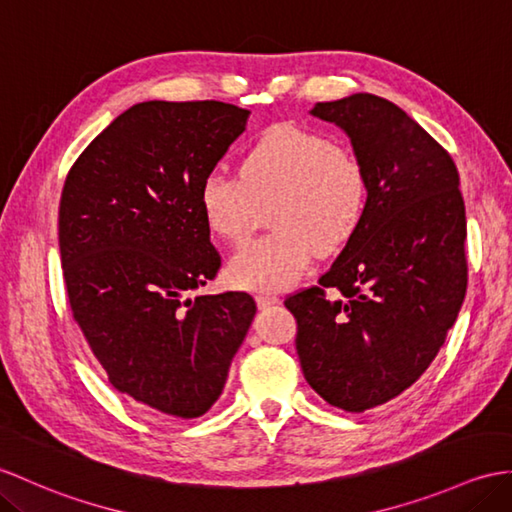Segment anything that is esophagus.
Here are the masks:
<instances>
[{
	"mask_svg": "<svg viewBox=\"0 0 512 512\" xmlns=\"http://www.w3.org/2000/svg\"><path fill=\"white\" fill-rule=\"evenodd\" d=\"M279 303V296L272 294V292H261L257 294V305L261 307V310H266V307L270 305H277Z\"/></svg>",
	"mask_w": 512,
	"mask_h": 512,
	"instance_id": "34e87169",
	"label": "esophagus"
}]
</instances>
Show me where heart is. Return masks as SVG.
<instances>
[{
  "label": "heart",
  "instance_id": "1",
  "mask_svg": "<svg viewBox=\"0 0 512 512\" xmlns=\"http://www.w3.org/2000/svg\"><path fill=\"white\" fill-rule=\"evenodd\" d=\"M200 211L211 233L242 244L270 211V235L244 246L229 279L246 290H283L318 251H334L358 229L366 174L347 146L294 124L268 128L246 150L240 176L213 170L200 185Z\"/></svg>",
  "mask_w": 512,
  "mask_h": 512
}]
</instances>
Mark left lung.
I'll return each instance as SVG.
<instances>
[{
    "instance_id": "1",
    "label": "left lung",
    "mask_w": 512,
    "mask_h": 512,
    "mask_svg": "<svg viewBox=\"0 0 512 512\" xmlns=\"http://www.w3.org/2000/svg\"><path fill=\"white\" fill-rule=\"evenodd\" d=\"M351 139L366 174L358 229L318 285L285 299L320 397L347 412L395 399L427 371L467 292V218L454 161L412 117L353 93L310 111Z\"/></svg>"
}]
</instances>
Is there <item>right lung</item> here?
<instances>
[{"label":"right lung","instance_id":"1","mask_svg":"<svg viewBox=\"0 0 512 512\" xmlns=\"http://www.w3.org/2000/svg\"><path fill=\"white\" fill-rule=\"evenodd\" d=\"M248 115L216 100L135 104L63 187L71 312L113 388L165 417L196 419L218 401L257 312L246 292L192 296L220 268L200 185Z\"/></svg>","mask_w":512,"mask_h":512}]
</instances>
